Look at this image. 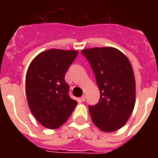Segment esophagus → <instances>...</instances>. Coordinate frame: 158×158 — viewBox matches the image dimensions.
<instances>
[{"label": "esophagus", "instance_id": "esophagus-1", "mask_svg": "<svg viewBox=\"0 0 158 158\" xmlns=\"http://www.w3.org/2000/svg\"><path fill=\"white\" fill-rule=\"evenodd\" d=\"M79 101H80V102H85V96H81V97H80V99H79Z\"/></svg>", "mask_w": 158, "mask_h": 158}]
</instances>
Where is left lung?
<instances>
[{
	"mask_svg": "<svg viewBox=\"0 0 158 158\" xmlns=\"http://www.w3.org/2000/svg\"><path fill=\"white\" fill-rule=\"evenodd\" d=\"M96 76L100 100L89 106L94 124L104 132L125 124L135 104V79L132 66L123 52L113 47L83 50Z\"/></svg>",
	"mask_w": 158,
	"mask_h": 158,
	"instance_id": "left-lung-1",
	"label": "left lung"
}]
</instances>
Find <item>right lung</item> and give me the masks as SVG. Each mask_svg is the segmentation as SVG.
Wrapping results in <instances>:
<instances>
[{
	"label": "right lung",
	"mask_w": 158,
	"mask_h": 158,
	"mask_svg": "<svg viewBox=\"0 0 158 158\" xmlns=\"http://www.w3.org/2000/svg\"><path fill=\"white\" fill-rule=\"evenodd\" d=\"M77 55V51L51 49L36 56L28 69L25 87L29 109L45 128L62 126L78 104L69 96L64 79Z\"/></svg>",
	"instance_id": "obj_1"
}]
</instances>
